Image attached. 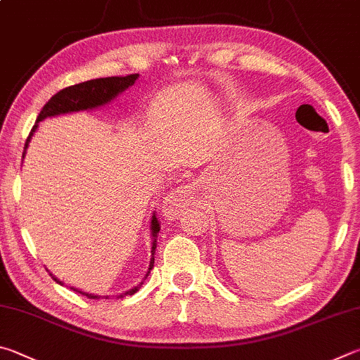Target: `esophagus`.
Wrapping results in <instances>:
<instances>
[{
  "label": "esophagus",
  "instance_id": "1",
  "mask_svg": "<svg viewBox=\"0 0 360 360\" xmlns=\"http://www.w3.org/2000/svg\"><path fill=\"white\" fill-rule=\"evenodd\" d=\"M194 194L191 186H179L174 193H170L169 196L164 199L162 204V212L164 215L169 218L176 217V213L191 202V196Z\"/></svg>",
  "mask_w": 360,
  "mask_h": 360
}]
</instances>
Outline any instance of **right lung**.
I'll use <instances>...</instances> for the list:
<instances>
[{
	"label": "right lung",
	"mask_w": 360,
	"mask_h": 360,
	"mask_svg": "<svg viewBox=\"0 0 360 360\" xmlns=\"http://www.w3.org/2000/svg\"><path fill=\"white\" fill-rule=\"evenodd\" d=\"M137 77H139V74H129V75H126V77H103V79L86 80V82H82V84H75V85L63 88V90L53 94V96L47 101L46 105L42 107L39 115H37V118H36V123L47 117L58 115V113L93 109V107H98V105L109 103V101L115 98L118 93H122L123 90H126V88L134 84ZM36 128L37 126L34 124L33 129H31V132H30L28 139H27V142H25V148L28 147L30 137L36 131ZM151 234H153V247H151L150 267H148L147 275H145V278H147L150 270L153 269V264H155L153 255L156 250V237H158V234H160V221H158L156 215L151 217ZM53 280H56V278H53ZM136 291H137V288L129 289V291H126L123 295H132ZM77 292H80L82 295H86L88 299H99V295L86 294L82 291H77ZM123 295H120V297H123Z\"/></svg>",
	"instance_id": "right-lung-1"
}]
</instances>
